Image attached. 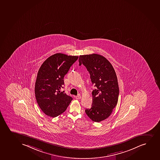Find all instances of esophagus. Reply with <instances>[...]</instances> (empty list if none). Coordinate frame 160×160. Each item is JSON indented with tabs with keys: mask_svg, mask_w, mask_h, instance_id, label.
I'll return each instance as SVG.
<instances>
[{
	"mask_svg": "<svg viewBox=\"0 0 160 160\" xmlns=\"http://www.w3.org/2000/svg\"><path fill=\"white\" fill-rule=\"evenodd\" d=\"M75 98H76V99H78V100L81 99V95H77V96H75Z\"/></svg>",
	"mask_w": 160,
	"mask_h": 160,
	"instance_id": "1",
	"label": "esophagus"
}]
</instances>
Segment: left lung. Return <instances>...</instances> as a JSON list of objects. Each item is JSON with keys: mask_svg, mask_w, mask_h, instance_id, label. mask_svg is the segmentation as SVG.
I'll return each instance as SVG.
<instances>
[{"mask_svg": "<svg viewBox=\"0 0 160 160\" xmlns=\"http://www.w3.org/2000/svg\"><path fill=\"white\" fill-rule=\"evenodd\" d=\"M79 65L83 64L90 74V79L96 89L92 90V103L85 112L90 119L100 122L109 117L116 106L119 87L116 74L111 63L98 54L81 55Z\"/></svg>", "mask_w": 160, "mask_h": 160, "instance_id": "1", "label": "left lung"}]
</instances>
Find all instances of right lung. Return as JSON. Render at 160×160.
I'll use <instances>...</instances> for the list:
<instances>
[{
  "label": "right lung",
  "mask_w": 160,
  "mask_h": 160,
  "mask_svg": "<svg viewBox=\"0 0 160 160\" xmlns=\"http://www.w3.org/2000/svg\"><path fill=\"white\" fill-rule=\"evenodd\" d=\"M78 56L57 53L44 62L38 72L35 94L38 105L45 115L58 116L66 110L73 98L62 92L64 77Z\"/></svg>",
  "instance_id": "add662e5"
}]
</instances>
